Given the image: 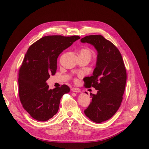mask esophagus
I'll return each instance as SVG.
<instances>
[{
	"label": "esophagus",
	"mask_w": 149,
	"mask_h": 149,
	"mask_svg": "<svg viewBox=\"0 0 149 149\" xmlns=\"http://www.w3.org/2000/svg\"><path fill=\"white\" fill-rule=\"evenodd\" d=\"M72 91L74 92H80V90L79 88H72Z\"/></svg>",
	"instance_id": "1"
}]
</instances>
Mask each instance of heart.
Segmentation results:
<instances>
[{"instance_id": "heart-1", "label": "heart", "mask_w": 149, "mask_h": 149, "mask_svg": "<svg viewBox=\"0 0 149 149\" xmlns=\"http://www.w3.org/2000/svg\"><path fill=\"white\" fill-rule=\"evenodd\" d=\"M79 56H86L91 58L92 52L88 48H83L79 51Z\"/></svg>"}]
</instances>
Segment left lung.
<instances>
[{
    "mask_svg": "<svg viewBox=\"0 0 149 149\" xmlns=\"http://www.w3.org/2000/svg\"><path fill=\"white\" fill-rule=\"evenodd\" d=\"M92 45L98 52L93 75L84 79V86L98 90L90 93L92 101L84 113L97 123L112 117L121 104L127 80L126 70L118 48L101 35H91L81 39ZM87 93V92H86Z\"/></svg>",
    "mask_w": 149,
    "mask_h": 149,
    "instance_id": "1",
    "label": "left lung"
}]
</instances>
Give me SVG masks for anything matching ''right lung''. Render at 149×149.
I'll return each mask as SVG.
<instances>
[{
    "label": "right lung",
    "mask_w": 149,
    "mask_h": 149,
    "mask_svg": "<svg viewBox=\"0 0 149 149\" xmlns=\"http://www.w3.org/2000/svg\"><path fill=\"white\" fill-rule=\"evenodd\" d=\"M78 36H45L30 46L19 72V95L25 110L36 120L46 121L58 110L68 86L49 89L46 80L56 73L57 58L80 39Z\"/></svg>",
    "instance_id": "add662e5"
}]
</instances>
